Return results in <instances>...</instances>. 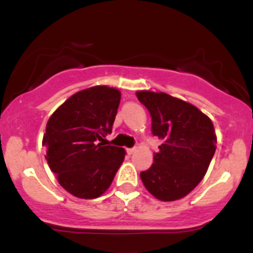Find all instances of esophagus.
I'll list each match as a JSON object with an SVG mask.
<instances>
[{
    "label": "esophagus",
    "mask_w": 253,
    "mask_h": 253,
    "mask_svg": "<svg viewBox=\"0 0 253 253\" xmlns=\"http://www.w3.org/2000/svg\"><path fill=\"white\" fill-rule=\"evenodd\" d=\"M135 147H132V149H127V153H128V155H132V153H134L135 152Z\"/></svg>",
    "instance_id": "34e87169"
}]
</instances>
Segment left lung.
Wrapping results in <instances>:
<instances>
[{
  "label": "left lung",
  "instance_id": "obj_1",
  "mask_svg": "<svg viewBox=\"0 0 253 253\" xmlns=\"http://www.w3.org/2000/svg\"><path fill=\"white\" fill-rule=\"evenodd\" d=\"M152 118V134L163 144L149 170L140 172L145 188L161 201H175L202 181L215 152L210 118L193 104L165 92L136 91Z\"/></svg>",
  "mask_w": 253,
  "mask_h": 253
}]
</instances>
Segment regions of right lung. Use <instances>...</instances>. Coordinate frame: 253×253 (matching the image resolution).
<instances>
[{
    "instance_id": "right-lung-1",
    "label": "right lung",
    "mask_w": 253,
    "mask_h": 253,
    "mask_svg": "<svg viewBox=\"0 0 253 253\" xmlns=\"http://www.w3.org/2000/svg\"><path fill=\"white\" fill-rule=\"evenodd\" d=\"M121 92L107 85L81 90L48 119L42 146L58 182L80 199H96L112 184L125 150L98 143L112 132Z\"/></svg>"
}]
</instances>
